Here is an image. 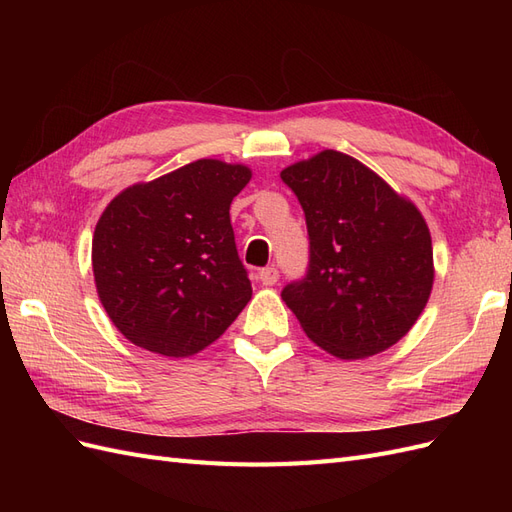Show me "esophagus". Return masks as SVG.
Listing matches in <instances>:
<instances>
[{
    "label": "esophagus",
    "mask_w": 512,
    "mask_h": 512,
    "mask_svg": "<svg viewBox=\"0 0 512 512\" xmlns=\"http://www.w3.org/2000/svg\"><path fill=\"white\" fill-rule=\"evenodd\" d=\"M258 280L265 284V286H273L277 284V280H280V271H277L275 267H265L258 271Z\"/></svg>",
    "instance_id": "obj_1"
}]
</instances>
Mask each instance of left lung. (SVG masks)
Returning <instances> with one entry per match:
<instances>
[{
  "mask_svg": "<svg viewBox=\"0 0 512 512\" xmlns=\"http://www.w3.org/2000/svg\"><path fill=\"white\" fill-rule=\"evenodd\" d=\"M280 177L299 198L309 235L307 273L282 290L307 337L344 361L397 344L433 286L421 211L342 151L324 149Z\"/></svg>",
  "mask_w": 512,
  "mask_h": 512,
  "instance_id": "left-lung-1",
  "label": "left lung"
}]
</instances>
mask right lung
<instances>
[{
    "mask_svg": "<svg viewBox=\"0 0 512 512\" xmlns=\"http://www.w3.org/2000/svg\"><path fill=\"white\" fill-rule=\"evenodd\" d=\"M252 170L196 160L136 183L96 224L98 297L134 346L183 359L218 339L252 299L230 203Z\"/></svg>",
    "mask_w": 512,
    "mask_h": 512,
    "instance_id": "add662e5",
    "label": "right lung"
}]
</instances>
